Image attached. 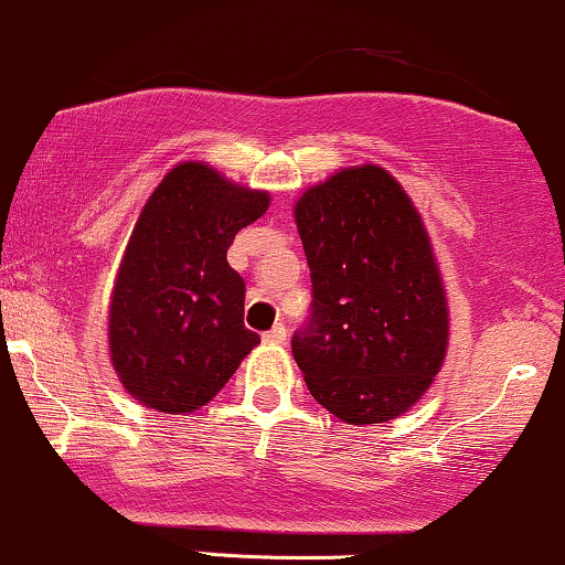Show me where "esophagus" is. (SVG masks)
<instances>
[{
    "instance_id": "1",
    "label": "esophagus",
    "mask_w": 565,
    "mask_h": 565,
    "mask_svg": "<svg viewBox=\"0 0 565 565\" xmlns=\"http://www.w3.org/2000/svg\"><path fill=\"white\" fill-rule=\"evenodd\" d=\"M264 341H267V343H277V347H282V343L288 341V330H285V324H275V328L267 330V333H264Z\"/></svg>"
}]
</instances>
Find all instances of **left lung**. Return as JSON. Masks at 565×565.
Masks as SVG:
<instances>
[{
	"mask_svg": "<svg viewBox=\"0 0 565 565\" xmlns=\"http://www.w3.org/2000/svg\"><path fill=\"white\" fill-rule=\"evenodd\" d=\"M311 317L294 335L307 388L351 426L407 413L441 370L449 311L420 214L375 163L351 166L298 198Z\"/></svg>",
	"mask_w": 565,
	"mask_h": 565,
	"instance_id": "8db88e82",
	"label": "left lung"
}]
</instances>
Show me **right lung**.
Listing matches in <instances>:
<instances>
[{
	"label": "right lung",
	"mask_w": 565,
	"mask_h": 565,
	"mask_svg": "<svg viewBox=\"0 0 565 565\" xmlns=\"http://www.w3.org/2000/svg\"><path fill=\"white\" fill-rule=\"evenodd\" d=\"M269 192L201 161L174 166L139 214L108 311L110 362L145 407L182 415L222 391L258 335L243 324L245 282L227 264Z\"/></svg>",
	"instance_id": "right-lung-1"
}]
</instances>
